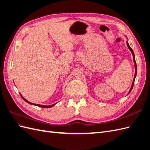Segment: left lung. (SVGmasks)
<instances>
[{
	"label": "left lung",
	"instance_id": "1",
	"mask_svg": "<svg viewBox=\"0 0 150 150\" xmlns=\"http://www.w3.org/2000/svg\"><path fill=\"white\" fill-rule=\"evenodd\" d=\"M126 44H127V46L128 47L129 49L130 50L131 52V53H132V54H133V61H134V68H135V74H134V79H133V83H132V85H131V89H130L129 91V93H128V94H129V93L131 91V90H132V89H133V88L134 83V80H135V78H136V76H137V63H136V61H135V56H134V52H133V49H131V47L129 46V44H128V41L126 42Z\"/></svg>",
	"mask_w": 150,
	"mask_h": 150
}]
</instances>
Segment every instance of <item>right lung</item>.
Returning <instances> with one entry per match:
<instances>
[{
  "label": "right lung",
  "mask_w": 150,
  "mask_h": 150,
  "mask_svg": "<svg viewBox=\"0 0 150 150\" xmlns=\"http://www.w3.org/2000/svg\"><path fill=\"white\" fill-rule=\"evenodd\" d=\"M21 97L22 98V99H24V100L25 101V102H27L28 103H29V104H32V105H35V106H39V107H41V108H51V107H52V106H54V105H55V104H52V105H49V106H44V105H40V104H34V103H30V102H29L28 101H27L26 99L22 96V95L21 94Z\"/></svg>",
  "instance_id": "1"
}]
</instances>
